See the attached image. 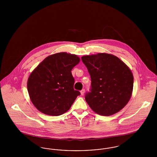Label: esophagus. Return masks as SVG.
I'll use <instances>...</instances> for the list:
<instances>
[{"label": "esophagus", "mask_w": 157, "mask_h": 157, "mask_svg": "<svg viewBox=\"0 0 157 157\" xmlns=\"http://www.w3.org/2000/svg\"><path fill=\"white\" fill-rule=\"evenodd\" d=\"M84 93H85V90L83 89V90H81V95H84Z\"/></svg>", "instance_id": "obj_1"}]
</instances>
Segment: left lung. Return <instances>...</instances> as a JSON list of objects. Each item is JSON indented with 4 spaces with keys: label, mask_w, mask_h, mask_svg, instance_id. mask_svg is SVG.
<instances>
[{
    "label": "left lung",
    "mask_w": 157,
    "mask_h": 157,
    "mask_svg": "<svg viewBox=\"0 0 157 157\" xmlns=\"http://www.w3.org/2000/svg\"><path fill=\"white\" fill-rule=\"evenodd\" d=\"M81 59L91 79L90 92L85 97L90 108L103 116L119 112L132 95L134 76L129 68L108 53L83 56Z\"/></svg>",
    "instance_id": "8db88e82"
}]
</instances>
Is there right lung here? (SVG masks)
<instances>
[{
  "instance_id": "add662e5",
  "label": "right lung",
  "mask_w": 157,
  "mask_h": 157,
  "mask_svg": "<svg viewBox=\"0 0 157 157\" xmlns=\"http://www.w3.org/2000/svg\"><path fill=\"white\" fill-rule=\"evenodd\" d=\"M79 61L75 55L57 53L46 58L30 74L28 90L40 112L59 116L70 109L81 94L74 89L75 79L71 73Z\"/></svg>"
}]
</instances>
